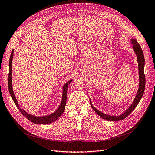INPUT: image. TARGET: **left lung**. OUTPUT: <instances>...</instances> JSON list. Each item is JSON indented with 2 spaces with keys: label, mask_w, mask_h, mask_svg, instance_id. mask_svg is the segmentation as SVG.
I'll return each instance as SVG.
<instances>
[{
  "label": "left lung",
  "mask_w": 155,
  "mask_h": 155,
  "mask_svg": "<svg viewBox=\"0 0 155 155\" xmlns=\"http://www.w3.org/2000/svg\"><path fill=\"white\" fill-rule=\"evenodd\" d=\"M130 42L133 45V50L134 51L135 54H136L137 57V61L138 63V72H139V86L137 92L136 94L134 101H132V104H131L128 109H127L124 112H123L122 114H119V115L114 116V115H109V114H107L104 113L100 111L98 109H97L94 106H93L92 101L90 98V102L91 107L94 110L95 112L100 116L103 119H105L106 120L109 121H119L122 120L128 117L129 114L132 113L134 109L136 107V106L139 104V102L141 100V99L143 95L144 91H145V77L144 74V67H145V58L144 55L143 53V50L136 38H131Z\"/></svg>",
  "instance_id": "1"
}]
</instances>
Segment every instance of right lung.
I'll return each instance as SVG.
<instances>
[{
  "mask_svg": "<svg viewBox=\"0 0 155 155\" xmlns=\"http://www.w3.org/2000/svg\"><path fill=\"white\" fill-rule=\"evenodd\" d=\"M14 51L13 50L12 51V53L10 55V58L9 61V74H8V90L10 96L12 98V100L14 102V104L16 105L18 109L19 110L23 115H24L29 120L35 124H50L53 122H55L61 116L63 111L65 110V105H66V102H67V88H68V85L70 83L73 81V79L67 82L63 86V90H62V97H61V101L60 103V105H59L58 108L55 110V111L52 113H51L48 115L46 116H35L34 114H29L27 113L24 109H23L21 106L19 105L18 100L16 97H15L14 90H13V87H12V60H13V57H14Z\"/></svg>",
  "mask_w": 155,
  "mask_h": 155,
  "instance_id": "right-lung-1",
  "label": "right lung"
}]
</instances>
